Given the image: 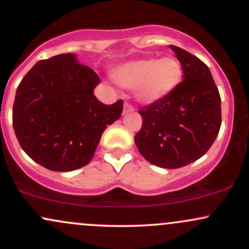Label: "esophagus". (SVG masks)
I'll return each instance as SVG.
<instances>
[{"mask_svg":"<svg viewBox=\"0 0 249 249\" xmlns=\"http://www.w3.org/2000/svg\"><path fill=\"white\" fill-rule=\"evenodd\" d=\"M133 112V107H131L128 103H124V108H123V115H127V113Z\"/></svg>","mask_w":249,"mask_h":249,"instance_id":"34e87169","label":"esophagus"}]
</instances>
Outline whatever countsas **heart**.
<instances>
[{
  "instance_id": "heart-1",
  "label": "heart",
  "mask_w": 249,
  "mask_h": 249,
  "mask_svg": "<svg viewBox=\"0 0 249 249\" xmlns=\"http://www.w3.org/2000/svg\"><path fill=\"white\" fill-rule=\"evenodd\" d=\"M111 76L121 87L134 89L137 101L150 105L162 101L176 90L181 82L182 68L174 56L142 58L119 65Z\"/></svg>"
}]
</instances>
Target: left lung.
I'll use <instances>...</instances> for the list:
<instances>
[{
    "mask_svg": "<svg viewBox=\"0 0 249 249\" xmlns=\"http://www.w3.org/2000/svg\"><path fill=\"white\" fill-rule=\"evenodd\" d=\"M182 68V82L162 101L142 107L134 142L156 166L178 168L201 158L221 126V98L204 62L170 45Z\"/></svg>",
    "mask_w": 249,
    "mask_h": 249,
    "instance_id": "obj_1",
    "label": "left lung"
}]
</instances>
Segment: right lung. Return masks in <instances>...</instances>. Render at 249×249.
<instances>
[{"label":"right lung","instance_id":"right-lung-1","mask_svg":"<svg viewBox=\"0 0 249 249\" xmlns=\"http://www.w3.org/2000/svg\"><path fill=\"white\" fill-rule=\"evenodd\" d=\"M97 73L76 53L37 62L19 83L13 125L21 147L43 167L69 172L90 162L107 125L121 118L123 102L105 105L93 90Z\"/></svg>","mask_w":249,"mask_h":249}]
</instances>
